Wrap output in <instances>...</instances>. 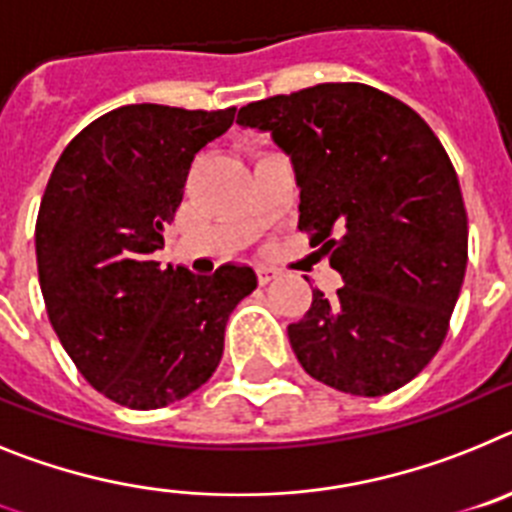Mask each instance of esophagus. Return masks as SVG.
Segmentation results:
<instances>
[{
    "mask_svg": "<svg viewBox=\"0 0 512 512\" xmlns=\"http://www.w3.org/2000/svg\"><path fill=\"white\" fill-rule=\"evenodd\" d=\"M278 270L275 268H268V265H257V283H260V286H268L270 281H275V278H278Z\"/></svg>",
    "mask_w": 512,
    "mask_h": 512,
    "instance_id": "esophagus-1",
    "label": "esophagus"
}]
</instances>
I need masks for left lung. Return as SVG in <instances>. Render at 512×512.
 Segmentation results:
<instances>
[{
  "instance_id": "8db88e82",
  "label": "left lung",
  "mask_w": 512,
  "mask_h": 512,
  "mask_svg": "<svg viewBox=\"0 0 512 512\" xmlns=\"http://www.w3.org/2000/svg\"><path fill=\"white\" fill-rule=\"evenodd\" d=\"M242 128L270 133L299 185V229L345 286L311 291L288 324L309 376L355 397L412 381L438 353L466 273L459 177L430 126L404 102L358 82L250 102Z\"/></svg>"
}]
</instances>
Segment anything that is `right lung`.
Masks as SVG:
<instances>
[{"instance_id":"obj_1","label":"right lung","mask_w":512,"mask_h":512,"mask_svg":"<svg viewBox=\"0 0 512 512\" xmlns=\"http://www.w3.org/2000/svg\"><path fill=\"white\" fill-rule=\"evenodd\" d=\"M234 108L123 105L77 133L51 172L35 224L48 319L79 373L131 410H157L211 379L226 319L257 288L255 270L159 268L195 154Z\"/></svg>"}]
</instances>
